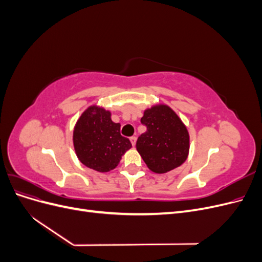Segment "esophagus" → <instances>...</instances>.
Segmentation results:
<instances>
[{
  "label": "esophagus",
  "mask_w": 262,
  "mask_h": 262,
  "mask_svg": "<svg viewBox=\"0 0 262 262\" xmlns=\"http://www.w3.org/2000/svg\"><path fill=\"white\" fill-rule=\"evenodd\" d=\"M130 141H131V144L134 146V145H136V143H137V138L136 137H132V138H130Z\"/></svg>",
  "instance_id": "1"
}]
</instances>
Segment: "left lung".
Segmentation results:
<instances>
[{"instance_id": "1", "label": "left lung", "mask_w": 262, "mask_h": 262, "mask_svg": "<svg viewBox=\"0 0 262 262\" xmlns=\"http://www.w3.org/2000/svg\"><path fill=\"white\" fill-rule=\"evenodd\" d=\"M141 122L146 125V132L139 137L137 149L149 170L165 173L186 162L190 149L189 132L168 105L146 108Z\"/></svg>"}]
</instances>
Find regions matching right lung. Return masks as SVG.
<instances>
[{"instance_id": "1", "label": "right lung", "mask_w": 262, "mask_h": 262, "mask_svg": "<svg viewBox=\"0 0 262 262\" xmlns=\"http://www.w3.org/2000/svg\"><path fill=\"white\" fill-rule=\"evenodd\" d=\"M120 123L112 120V113L92 105L77 119L73 130L75 154L83 165L99 172L115 169L126 150L129 139L120 134Z\"/></svg>"}]
</instances>
